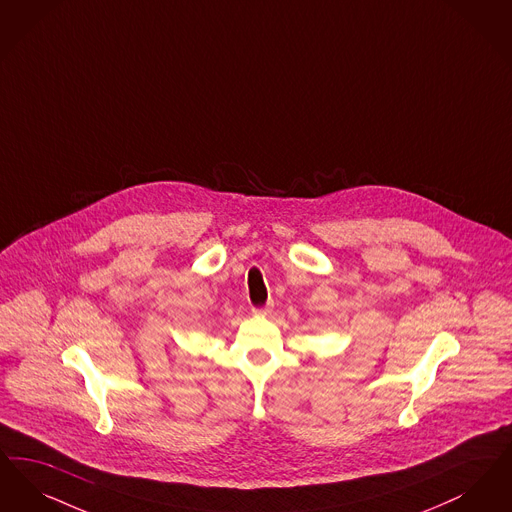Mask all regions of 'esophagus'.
Here are the masks:
<instances>
[{
    "instance_id": "34e87169",
    "label": "esophagus",
    "mask_w": 512,
    "mask_h": 512,
    "mask_svg": "<svg viewBox=\"0 0 512 512\" xmlns=\"http://www.w3.org/2000/svg\"><path fill=\"white\" fill-rule=\"evenodd\" d=\"M271 310H273V306L266 304V306H262V308H254L252 312L256 313V315H267V313H271Z\"/></svg>"
}]
</instances>
